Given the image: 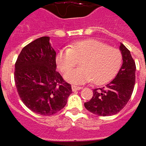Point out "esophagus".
<instances>
[{
	"instance_id": "1",
	"label": "esophagus",
	"mask_w": 146,
	"mask_h": 146,
	"mask_svg": "<svg viewBox=\"0 0 146 146\" xmlns=\"http://www.w3.org/2000/svg\"><path fill=\"white\" fill-rule=\"evenodd\" d=\"M71 88H72V90H73V91H77V90L81 89L82 87H80V86H76V85H72V86H71Z\"/></svg>"
}]
</instances>
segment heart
Returning <instances> with one entry per match:
<instances>
[{
    "mask_svg": "<svg viewBox=\"0 0 146 146\" xmlns=\"http://www.w3.org/2000/svg\"><path fill=\"white\" fill-rule=\"evenodd\" d=\"M81 61L82 67L68 72ZM56 64L65 80L75 84L92 80L101 85L111 80L122 65V54L118 48L97 40L88 39L72 44L70 48H62L56 54Z\"/></svg>",
    "mask_w": 146,
    "mask_h": 146,
    "instance_id": "heart-1",
    "label": "heart"
}]
</instances>
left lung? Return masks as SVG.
I'll return each mask as SVG.
<instances>
[{
	"mask_svg": "<svg viewBox=\"0 0 146 146\" xmlns=\"http://www.w3.org/2000/svg\"><path fill=\"white\" fill-rule=\"evenodd\" d=\"M123 64L115 78L106 86L93 89V98L84 103L94 115L110 116L117 114L131 98L136 80V64L130 51L120 43Z\"/></svg>",
	"mask_w": 146,
	"mask_h": 146,
	"instance_id": "1",
	"label": "left lung"
}]
</instances>
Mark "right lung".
Returning a JSON list of instances; mask_svg holds the SVG:
<instances>
[{
  "label": "right lung",
  "instance_id": "add662e5",
  "mask_svg": "<svg viewBox=\"0 0 146 146\" xmlns=\"http://www.w3.org/2000/svg\"><path fill=\"white\" fill-rule=\"evenodd\" d=\"M55 57L49 36H43L26 45L15 63L14 81L20 98L40 115L58 112L72 93L70 84L56 70Z\"/></svg>",
  "mask_w": 146,
  "mask_h": 146
}]
</instances>
